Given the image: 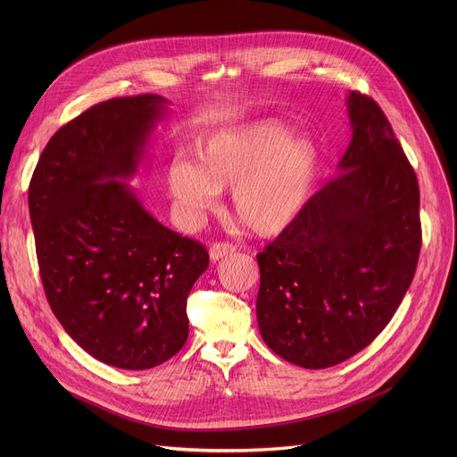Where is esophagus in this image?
<instances>
[{"mask_svg":"<svg viewBox=\"0 0 457 457\" xmlns=\"http://www.w3.org/2000/svg\"><path fill=\"white\" fill-rule=\"evenodd\" d=\"M237 251V247L229 242H215L212 247H210V258L213 260V262H217V260L220 258H226L229 254H233Z\"/></svg>","mask_w":457,"mask_h":457,"instance_id":"esophagus-1","label":"esophagus"}]
</instances>
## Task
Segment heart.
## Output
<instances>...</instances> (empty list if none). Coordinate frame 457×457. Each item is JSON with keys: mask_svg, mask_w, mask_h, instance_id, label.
I'll return each instance as SVG.
<instances>
[{"mask_svg": "<svg viewBox=\"0 0 457 457\" xmlns=\"http://www.w3.org/2000/svg\"><path fill=\"white\" fill-rule=\"evenodd\" d=\"M321 166V146L277 119H258L208 136L195 162L177 157L164 173L170 199L184 222H199L231 187L233 213L256 235L293 224L307 204Z\"/></svg>", "mask_w": 457, "mask_h": 457, "instance_id": "1", "label": "heart"}]
</instances>
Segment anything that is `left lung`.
Instances as JSON below:
<instances>
[{
  "mask_svg": "<svg viewBox=\"0 0 457 457\" xmlns=\"http://www.w3.org/2000/svg\"><path fill=\"white\" fill-rule=\"evenodd\" d=\"M351 143L337 179L256 254V320L266 345L303 369L365 349L395 316L418 266L420 187L390 122L351 92Z\"/></svg>",
  "mask_w": 457,
  "mask_h": 457,
  "instance_id": "1",
  "label": "left lung"
}]
</instances>
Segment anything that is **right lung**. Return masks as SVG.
<instances>
[{
	"mask_svg": "<svg viewBox=\"0 0 457 457\" xmlns=\"http://www.w3.org/2000/svg\"><path fill=\"white\" fill-rule=\"evenodd\" d=\"M168 99L115 97L61 126L29 186L46 300L96 360L152 369L187 340L186 300L206 247L168 229L124 180L136 177Z\"/></svg>",
	"mask_w": 457,
	"mask_h": 457,
	"instance_id": "right-lung-1",
	"label": "right lung"
}]
</instances>
